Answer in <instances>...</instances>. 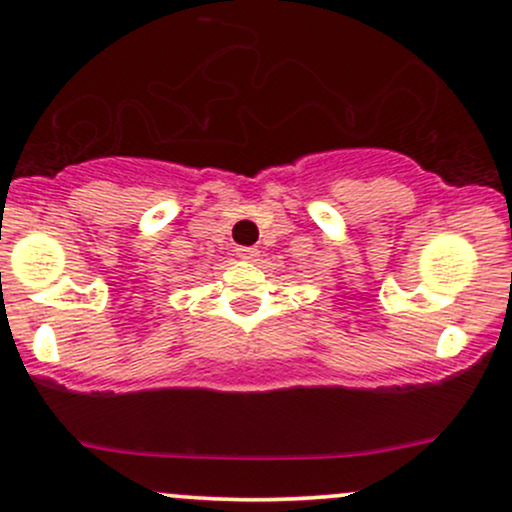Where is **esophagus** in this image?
<instances>
[{
    "label": "esophagus",
    "mask_w": 512,
    "mask_h": 512,
    "mask_svg": "<svg viewBox=\"0 0 512 512\" xmlns=\"http://www.w3.org/2000/svg\"><path fill=\"white\" fill-rule=\"evenodd\" d=\"M236 255L245 262H255L257 255H260V250H257V248H238Z\"/></svg>",
    "instance_id": "1"
}]
</instances>
